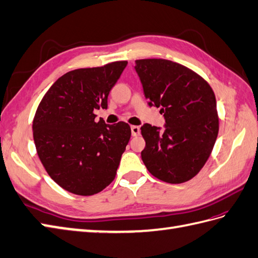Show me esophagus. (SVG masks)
I'll use <instances>...</instances> for the list:
<instances>
[{
  "label": "esophagus",
  "instance_id": "esophagus-1",
  "mask_svg": "<svg viewBox=\"0 0 258 258\" xmlns=\"http://www.w3.org/2000/svg\"><path fill=\"white\" fill-rule=\"evenodd\" d=\"M131 134L134 137H137L140 135V128L138 125H131Z\"/></svg>",
  "mask_w": 258,
  "mask_h": 258
}]
</instances>
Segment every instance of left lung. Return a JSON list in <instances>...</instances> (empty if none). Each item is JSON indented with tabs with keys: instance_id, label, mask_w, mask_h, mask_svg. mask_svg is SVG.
Masks as SVG:
<instances>
[{
	"instance_id": "1",
	"label": "left lung",
	"mask_w": 258,
	"mask_h": 258,
	"mask_svg": "<svg viewBox=\"0 0 258 258\" xmlns=\"http://www.w3.org/2000/svg\"><path fill=\"white\" fill-rule=\"evenodd\" d=\"M135 69L149 105L160 107L166 122L164 131L150 123L141 127L142 161L154 177L185 183L204 167L217 140L215 93L203 77L176 62L141 59Z\"/></svg>"
}]
</instances>
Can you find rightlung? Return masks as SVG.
Here are the masks:
<instances>
[{
	"instance_id": "right-lung-1",
	"label": "right lung",
	"mask_w": 258,
	"mask_h": 258,
	"mask_svg": "<svg viewBox=\"0 0 258 258\" xmlns=\"http://www.w3.org/2000/svg\"><path fill=\"white\" fill-rule=\"evenodd\" d=\"M127 63L115 61L66 73L36 110L33 134L37 154L49 176L72 194H97L116 176L131 137L130 125L96 122L94 110L107 108L108 94Z\"/></svg>"
}]
</instances>
